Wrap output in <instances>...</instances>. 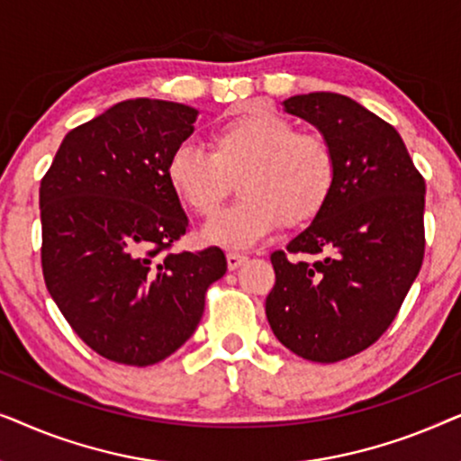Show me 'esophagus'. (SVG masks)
<instances>
[{
    "mask_svg": "<svg viewBox=\"0 0 461 461\" xmlns=\"http://www.w3.org/2000/svg\"><path fill=\"white\" fill-rule=\"evenodd\" d=\"M245 262H248V256L235 254V251H230V254H226V264H229V270H237L239 267H243Z\"/></svg>",
    "mask_w": 461,
    "mask_h": 461,
    "instance_id": "1",
    "label": "esophagus"
}]
</instances>
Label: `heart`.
I'll list each match as a JSON object with an SVG mask.
<instances>
[{
  "mask_svg": "<svg viewBox=\"0 0 461 461\" xmlns=\"http://www.w3.org/2000/svg\"><path fill=\"white\" fill-rule=\"evenodd\" d=\"M212 153L185 142L169 155L166 176L188 210L213 218L235 182L243 194L203 229L207 243L249 249L276 226L311 222L336 185V155L317 131H295L289 119L243 106L222 119L210 136Z\"/></svg>",
  "mask_w": 461,
  "mask_h": 461,
  "instance_id": "obj_1",
  "label": "heart"
}]
</instances>
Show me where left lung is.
<instances>
[{
    "mask_svg": "<svg viewBox=\"0 0 461 461\" xmlns=\"http://www.w3.org/2000/svg\"><path fill=\"white\" fill-rule=\"evenodd\" d=\"M330 140L336 185L323 210L270 256L267 319L302 358L336 363L369 348L393 323L424 260L426 182L393 125L333 92L283 100Z\"/></svg>",
    "mask_w": 461,
    "mask_h": 461,
    "instance_id": "left-lung-1",
    "label": "left lung"
}]
</instances>
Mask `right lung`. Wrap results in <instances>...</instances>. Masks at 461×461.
<instances>
[{"label": "right lung", "instance_id": "obj_1", "mask_svg": "<svg viewBox=\"0 0 461 461\" xmlns=\"http://www.w3.org/2000/svg\"><path fill=\"white\" fill-rule=\"evenodd\" d=\"M197 115L169 100H123L68 131L41 180L46 287L109 361L147 367L178 350L226 273L218 248L166 254L188 229L167 159Z\"/></svg>", "mask_w": 461, "mask_h": 461}]
</instances>
